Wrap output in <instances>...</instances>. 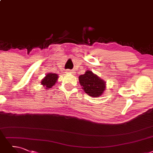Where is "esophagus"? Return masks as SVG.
Masks as SVG:
<instances>
[{"instance_id": "esophagus-1", "label": "esophagus", "mask_w": 153, "mask_h": 153, "mask_svg": "<svg viewBox=\"0 0 153 153\" xmlns=\"http://www.w3.org/2000/svg\"><path fill=\"white\" fill-rule=\"evenodd\" d=\"M66 73H70V74H73V73H75V71H70V70H67L66 71Z\"/></svg>"}]
</instances>
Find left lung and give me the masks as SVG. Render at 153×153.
I'll use <instances>...</instances> for the list:
<instances>
[{
  "label": "left lung",
  "mask_w": 153,
  "mask_h": 153,
  "mask_svg": "<svg viewBox=\"0 0 153 153\" xmlns=\"http://www.w3.org/2000/svg\"><path fill=\"white\" fill-rule=\"evenodd\" d=\"M83 90L91 97H99L106 90V82L90 70H87L78 77Z\"/></svg>",
  "instance_id": "1"
}]
</instances>
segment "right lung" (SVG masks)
<instances>
[{
	"instance_id": "right-lung-1",
	"label": "right lung",
	"mask_w": 153,
	"mask_h": 153,
	"mask_svg": "<svg viewBox=\"0 0 153 153\" xmlns=\"http://www.w3.org/2000/svg\"><path fill=\"white\" fill-rule=\"evenodd\" d=\"M58 77V75L56 73H48L44 78L42 79L41 83L42 86L45 87V89L49 90V88L53 87L56 84Z\"/></svg>"
}]
</instances>
